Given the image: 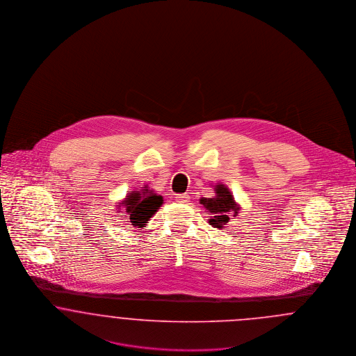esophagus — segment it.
<instances>
[{"label": "esophagus", "instance_id": "34e87169", "mask_svg": "<svg viewBox=\"0 0 356 356\" xmlns=\"http://www.w3.org/2000/svg\"><path fill=\"white\" fill-rule=\"evenodd\" d=\"M176 202H177V203L186 204L189 202V196L186 195V193L176 195Z\"/></svg>", "mask_w": 356, "mask_h": 356}]
</instances>
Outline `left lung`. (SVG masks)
<instances>
[{"mask_svg":"<svg viewBox=\"0 0 356 356\" xmlns=\"http://www.w3.org/2000/svg\"><path fill=\"white\" fill-rule=\"evenodd\" d=\"M215 193L216 196L213 197H202L200 204H203L208 215H211L208 222L213 228L221 229L229 221V216H236L240 207L235 202L231 191L224 184L215 186Z\"/></svg>","mask_w":356,"mask_h":356,"instance_id":"8db88e82","label":"left lung"}]
</instances>
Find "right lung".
<instances>
[{
  "label": "right lung",
  "instance_id": "add662e5",
  "mask_svg": "<svg viewBox=\"0 0 356 356\" xmlns=\"http://www.w3.org/2000/svg\"><path fill=\"white\" fill-rule=\"evenodd\" d=\"M163 203V196L154 193L148 189V186H145L141 191H131L127 197L119 203L118 208L122 207V211L125 212L122 215L125 218V224L143 228Z\"/></svg>",
  "mask_w": 356,
  "mask_h": 356
}]
</instances>
